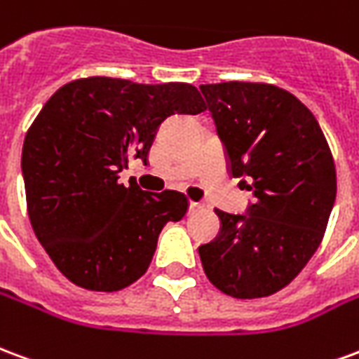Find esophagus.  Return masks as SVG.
<instances>
[{
  "instance_id": "34e87169",
  "label": "esophagus",
  "mask_w": 359,
  "mask_h": 359,
  "mask_svg": "<svg viewBox=\"0 0 359 359\" xmlns=\"http://www.w3.org/2000/svg\"><path fill=\"white\" fill-rule=\"evenodd\" d=\"M205 210V205L203 203H195V201H191L189 203V212L193 214V212H201Z\"/></svg>"
}]
</instances>
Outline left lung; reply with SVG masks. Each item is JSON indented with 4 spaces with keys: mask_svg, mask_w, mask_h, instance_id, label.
Instances as JSON below:
<instances>
[{
    "mask_svg": "<svg viewBox=\"0 0 359 359\" xmlns=\"http://www.w3.org/2000/svg\"><path fill=\"white\" fill-rule=\"evenodd\" d=\"M233 177L255 195L247 214L218 210V237L198 247L210 283L233 298L273 294L323 239L337 197L331 149L304 103L271 83H205ZM239 183V185H241Z\"/></svg>",
    "mask_w": 359,
    "mask_h": 359,
    "instance_id": "8db88e82",
    "label": "left lung"
}]
</instances>
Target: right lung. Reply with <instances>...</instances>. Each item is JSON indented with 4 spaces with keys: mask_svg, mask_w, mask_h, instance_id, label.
Returning a JSON list of instances; mask_svg holds the SVG:
<instances>
[{
    "mask_svg": "<svg viewBox=\"0 0 359 359\" xmlns=\"http://www.w3.org/2000/svg\"><path fill=\"white\" fill-rule=\"evenodd\" d=\"M206 111L195 86L91 76L65 83L26 132L22 177L32 229L57 269L88 290L137 281L168 222L187 212L177 191L118 183L130 158L147 162L158 126Z\"/></svg>",
    "mask_w": 359,
    "mask_h": 359,
    "instance_id": "add662e5",
    "label": "right lung"
}]
</instances>
